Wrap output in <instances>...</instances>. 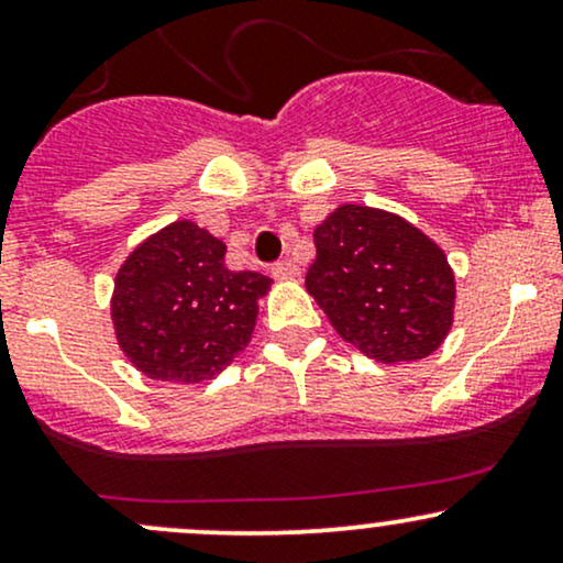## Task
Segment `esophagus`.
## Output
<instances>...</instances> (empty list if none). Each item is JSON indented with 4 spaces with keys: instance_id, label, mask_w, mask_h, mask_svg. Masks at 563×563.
<instances>
[{
    "instance_id": "34e87169",
    "label": "esophagus",
    "mask_w": 563,
    "mask_h": 563,
    "mask_svg": "<svg viewBox=\"0 0 563 563\" xmlns=\"http://www.w3.org/2000/svg\"><path fill=\"white\" fill-rule=\"evenodd\" d=\"M273 275L277 277V280H296V277L301 275L299 264L290 262V260H280L273 264Z\"/></svg>"
}]
</instances>
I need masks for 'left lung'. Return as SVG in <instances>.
<instances>
[{"mask_svg":"<svg viewBox=\"0 0 563 563\" xmlns=\"http://www.w3.org/2000/svg\"><path fill=\"white\" fill-rule=\"evenodd\" d=\"M307 290L341 339L378 363L429 357L452 325L455 277L434 241L389 211L346 203L314 230Z\"/></svg>","mask_w":563,"mask_h":563,"instance_id":"left-lung-1","label":"left lung"}]
</instances>
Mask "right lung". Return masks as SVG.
I'll return each mask as SVG.
<instances>
[{"label":"right lung","instance_id":"add662e5","mask_svg":"<svg viewBox=\"0 0 563 563\" xmlns=\"http://www.w3.org/2000/svg\"><path fill=\"white\" fill-rule=\"evenodd\" d=\"M224 243L174 222L134 249L115 275L113 325L137 371L198 384L222 373L251 341L269 277L224 267Z\"/></svg>","mask_w":563,"mask_h":563}]
</instances>
